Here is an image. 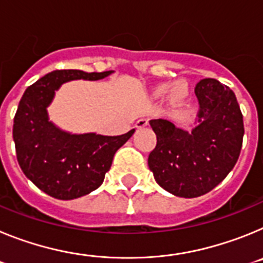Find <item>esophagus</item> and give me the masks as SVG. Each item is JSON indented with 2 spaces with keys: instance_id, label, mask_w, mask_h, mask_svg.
Masks as SVG:
<instances>
[{
  "instance_id": "esophagus-1",
  "label": "esophagus",
  "mask_w": 263,
  "mask_h": 263,
  "mask_svg": "<svg viewBox=\"0 0 263 263\" xmlns=\"http://www.w3.org/2000/svg\"><path fill=\"white\" fill-rule=\"evenodd\" d=\"M148 124V120L147 118H139L138 121H137V127H139V129H141V127H145L146 125Z\"/></svg>"
}]
</instances>
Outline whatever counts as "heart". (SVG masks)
Returning <instances> with one entry per match:
<instances>
[{
  "instance_id": "b5f03b06",
  "label": "heart",
  "mask_w": 263,
  "mask_h": 263,
  "mask_svg": "<svg viewBox=\"0 0 263 263\" xmlns=\"http://www.w3.org/2000/svg\"><path fill=\"white\" fill-rule=\"evenodd\" d=\"M168 89V84H160L155 88V95L157 96H162L164 95ZM187 92V87H185V83L183 81H175L171 87H170V96L173 97V99H180L183 97Z\"/></svg>"
}]
</instances>
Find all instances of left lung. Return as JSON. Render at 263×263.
Wrapping results in <instances>:
<instances>
[{"mask_svg": "<svg viewBox=\"0 0 263 263\" xmlns=\"http://www.w3.org/2000/svg\"><path fill=\"white\" fill-rule=\"evenodd\" d=\"M199 111L191 132L158 118L150 121L157 146L148 167L160 187L179 197H197L227 178L240 157L243 120L236 95L216 79L195 88Z\"/></svg>", "mask_w": 263, "mask_h": 263, "instance_id": "obj_1", "label": "left lung"}]
</instances>
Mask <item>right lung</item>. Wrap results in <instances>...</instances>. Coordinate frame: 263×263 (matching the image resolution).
I'll use <instances>...</instances> for the list:
<instances>
[{
    "instance_id": "1",
    "label": "right lung",
    "mask_w": 263,
    "mask_h": 263,
    "mask_svg": "<svg viewBox=\"0 0 263 263\" xmlns=\"http://www.w3.org/2000/svg\"><path fill=\"white\" fill-rule=\"evenodd\" d=\"M113 72L52 71L25 90L14 117L13 139L23 174L45 194L72 200L97 190L116 152L136 132L133 129L117 137L72 134L48 118L47 108L60 85L80 79L101 80Z\"/></svg>"
}]
</instances>
